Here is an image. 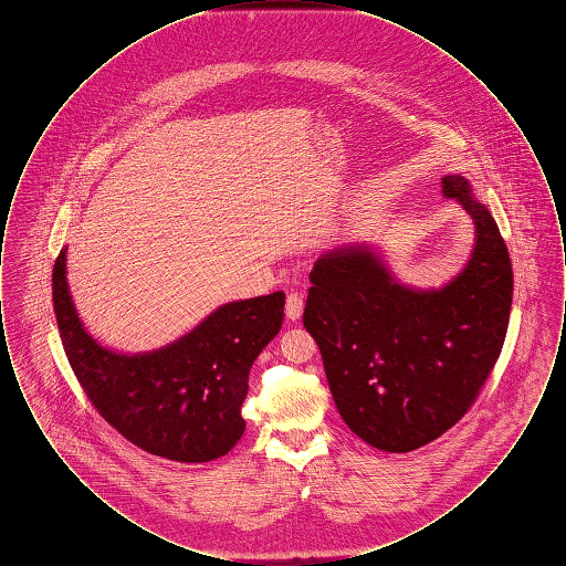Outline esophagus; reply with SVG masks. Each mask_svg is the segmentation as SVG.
<instances>
[{"instance_id":"esophagus-1","label":"esophagus","mask_w":566,"mask_h":566,"mask_svg":"<svg viewBox=\"0 0 566 566\" xmlns=\"http://www.w3.org/2000/svg\"><path fill=\"white\" fill-rule=\"evenodd\" d=\"M301 314H303V296L298 293H291L286 296V316L291 321H298Z\"/></svg>"}]
</instances>
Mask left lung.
<instances>
[{"label":"left lung","mask_w":566,"mask_h":566,"mask_svg":"<svg viewBox=\"0 0 566 566\" xmlns=\"http://www.w3.org/2000/svg\"><path fill=\"white\" fill-rule=\"evenodd\" d=\"M475 222L467 268L441 291L399 284L367 245L316 261L303 326L323 354L344 422L384 452H411L452 429L475 403L505 344L510 252L462 176L441 180Z\"/></svg>","instance_id":"left-lung-1"}]
</instances>
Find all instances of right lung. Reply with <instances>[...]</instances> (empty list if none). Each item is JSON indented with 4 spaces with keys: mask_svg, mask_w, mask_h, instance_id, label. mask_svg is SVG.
Segmentation results:
<instances>
[{
    "mask_svg": "<svg viewBox=\"0 0 566 566\" xmlns=\"http://www.w3.org/2000/svg\"><path fill=\"white\" fill-rule=\"evenodd\" d=\"M65 250L54 261V316L86 399L148 454L178 462L224 457L245 429L248 374L282 328L284 293L227 303L176 344L123 356L82 328L65 282Z\"/></svg>",
    "mask_w": 566,
    "mask_h": 566,
    "instance_id": "add662e5",
    "label": "right lung"
}]
</instances>
